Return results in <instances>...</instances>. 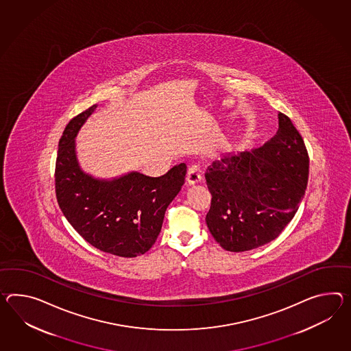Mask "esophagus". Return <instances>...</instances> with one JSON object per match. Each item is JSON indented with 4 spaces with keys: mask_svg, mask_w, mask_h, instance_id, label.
<instances>
[{
    "mask_svg": "<svg viewBox=\"0 0 351 351\" xmlns=\"http://www.w3.org/2000/svg\"><path fill=\"white\" fill-rule=\"evenodd\" d=\"M186 181L189 185H195L197 182L202 181V173L197 166H191L189 169L188 175H186Z\"/></svg>",
    "mask_w": 351,
    "mask_h": 351,
    "instance_id": "1",
    "label": "esophagus"
}]
</instances>
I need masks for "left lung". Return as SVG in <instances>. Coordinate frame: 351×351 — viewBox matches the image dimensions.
I'll return each mask as SVG.
<instances>
[{
  "instance_id": "1",
  "label": "left lung",
  "mask_w": 351,
  "mask_h": 351,
  "mask_svg": "<svg viewBox=\"0 0 351 351\" xmlns=\"http://www.w3.org/2000/svg\"><path fill=\"white\" fill-rule=\"evenodd\" d=\"M269 142L214 161L206 180L212 194L206 226L227 251L242 252L276 239L297 213L307 189V149L282 112Z\"/></svg>"
}]
</instances>
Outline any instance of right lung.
I'll use <instances>...</instances> for the list:
<instances>
[{
	"label": "right lung",
	"instance_id": "right-lung-1",
	"mask_svg": "<svg viewBox=\"0 0 351 351\" xmlns=\"http://www.w3.org/2000/svg\"><path fill=\"white\" fill-rule=\"evenodd\" d=\"M93 105L69 121L58 143L56 195L71 226L94 247L121 257L143 255L154 246L167 206L186 175L180 163L160 178L137 171L96 179L78 163L75 138L95 112Z\"/></svg>",
	"mask_w": 351,
	"mask_h": 351
}]
</instances>
